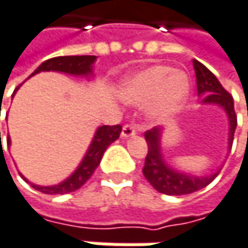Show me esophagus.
Wrapping results in <instances>:
<instances>
[{
    "label": "esophagus",
    "mask_w": 248,
    "mask_h": 248,
    "mask_svg": "<svg viewBox=\"0 0 248 248\" xmlns=\"http://www.w3.org/2000/svg\"><path fill=\"white\" fill-rule=\"evenodd\" d=\"M136 133H137V128H136V125H134V124H125V125L123 127V133H121V136H123L124 139H128V137L136 136Z\"/></svg>",
    "instance_id": "1"
}]
</instances>
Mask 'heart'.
<instances>
[{
  "mask_svg": "<svg viewBox=\"0 0 248 248\" xmlns=\"http://www.w3.org/2000/svg\"><path fill=\"white\" fill-rule=\"evenodd\" d=\"M190 93V79L181 71L167 65H153L125 79L123 95L133 104H147L154 100L151 114L166 118L177 112Z\"/></svg>",
  "mask_w": 248,
  "mask_h": 248,
  "instance_id": "heart-1",
  "label": "heart"
}]
</instances>
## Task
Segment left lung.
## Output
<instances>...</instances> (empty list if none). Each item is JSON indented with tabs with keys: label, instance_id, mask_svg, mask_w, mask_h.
<instances>
[{
	"label": "left lung",
	"instance_id": "obj_1",
	"mask_svg": "<svg viewBox=\"0 0 248 248\" xmlns=\"http://www.w3.org/2000/svg\"><path fill=\"white\" fill-rule=\"evenodd\" d=\"M194 73L197 78V93L202 95V101L204 104H217L226 109L229 120H230V139L229 144H232L234 131L237 127V115L234 111V101L230 93L220 84V81L216 76L204 67L202 62L194 60ZM144 137L148 145V153L145 157L142 174L147 178V181L160 193L167 196H184L191 194L204 187H207L217 175L218 172H214L208 177H196L183 174L178 171L172 170L166 166L163 161V154L160 148V137H161V128L154 127L144 133Z\"/></svg>",
	"mask_w": 248,
	"mask_h": 248
}]
</instances>
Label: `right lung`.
<instances>
[{
  "label": "right lung",
  "mask_w": 248,
  "mask_h": 248,
  "mask_svg": "<svg viewBox=\"0 0 248 248\" xmlns=\"http://www.w3.org/2000/svg\"><path fill=\"white\" fill-rule=\"evenodd\" d=\"M95 61V55H67V57H54L44 61L31 76L41 73V71H61L67 74L74 76H90L93 73V64ZM18 90V87H16ZM14 91V93H16ZM121 125H103L97 130L94 140L77 170L74 171L65 181L51 186V187H40L35 184H31L35 190L44 193V194H67L71 191H76L79 187H82L87 180L93 175V172L98 167L104 151L108 148V145L115 141L121 134ZM10 145V139L7 140ZM25 180V178H24ZM27 181V180H25Z\"/></svg>",
  "instance_id": "add662e5"
}]
</instances>
